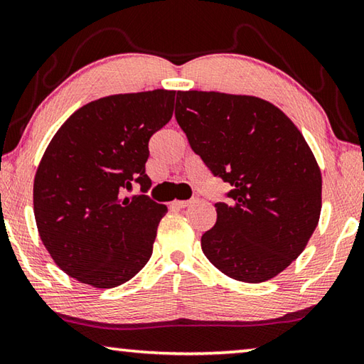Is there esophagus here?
Listing matches in <instances>:
<instances>
[{
  "label": "esophagus",
  "mask_w": 364,
  "mask_h": 364,
  "mask_svg": "<svg viewBox=\"0 0 364 364\" xmlns=\"http://www.w3.org/2000/svg\"><path fill=\"white\" fill-rule=\"evenodd\" d=\"M196 200H175L173 207L175 208H188L189 205H193Z\"/></svg>",
  "instance_id": "esophagus-1"
}]
</instances>
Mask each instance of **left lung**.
I'll list each match as a JSON object with an SVG mask.
<instances>
[{
	"instance_id": "1",
	"label": "left lung",
	"mask_w": 364,
	"mask_h": 364,
	"mask_svg": "<svg viewBox=\"0 0 364 364\" xmlns=\"http://www.w3.org/2000/svg\"><path fill=\"white\" fill-rule=\"evenodd\" d=\"M176 122L229 202L202 235L208 261L230 279L261 283L306 248L321 211V173L296 125L256 97L178 92Z\"/></svg>"
}]
</instances>
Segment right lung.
Segmentation results:
<instances>
[{
  "label": "right lung",
  "mask_w": 364,
  "mask_h": 364,
  "mask_svg": "<svg viewBox=\"0 0 364 364\" xmlns=\"http://www.w3.org/2000/svg\"><path fill=\"white\" fill-rule=\"evenodd\" d=\"M175 90L90 102L52 138L39 164L33 207L39 237L65 274L95 288L129 282L153 255L167 207L146 194L149 138L173 114ZM141 184V195L122 199Z\"/></svg>",
  "instance_id": "add662e5"
}]
</instances>
